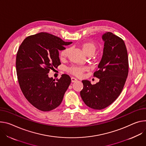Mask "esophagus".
<instances>
[{
    "instance_id": "34e87169",
    "label": "esophagus",
    "mask_w": 146,
    "mask_h": 146,
    "mask_svg": "<svg viewBox=\"0 0 146 146\" xmlns=\"http://www.w3.org/2000/svg\"><path fill=\"white\" fill-rule=\"evenodd\" d=\"M77 80V78H74V77H71V81H72V83L75 82H76Z\"/></svg>"
}]
</instances>
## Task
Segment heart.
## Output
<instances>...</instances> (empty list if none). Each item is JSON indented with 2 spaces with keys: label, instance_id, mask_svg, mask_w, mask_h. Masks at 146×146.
I'll list each match as a JSON object with an SVG mask.
<instances>
[{
  "label": "heart",
  "instance_id": "b5f03b06",
  "mask_svg": "<svg viewBox=\"0 0 146 146\" xmlns=\"http://www.w3.org/2000/svg\"><path fill=\"white\" fill-rule=\"evenodd\" d=\"M84 54L87 56H91L94 54V53L98 49L97 44L93 41H86L80 45ZM69 49L66 48L60 51L59 57L61 60L64 59L69 55ZM88 68L86 67H80V66H72L67 69V71L77 77H80L83 73L87 71Z\"/></svg>",
  "mask_w": 146,
  "mask_h": 146
}]
</instances>
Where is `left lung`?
I'll return each mask as SVG.
<instances>
[{"label":"left lung","instance_id":"left-lung-1","mask_svg":"<svg viewBox=\"0 0 146 146\" xmlns=\"http://www.w3.org/2000/svg\"><path fill=\"white\" fill-rule=\"evenodd\" d=\"M103 55L94 77L100 82L92 85L83 80L81 97L88 107L102 110L112 104L121 93L129 72L127 49L123 39L110 32L102 36Z\"/></svg>","mask_w":146,"mask_h":146}]
</instances>
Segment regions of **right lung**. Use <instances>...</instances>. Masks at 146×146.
I'll list each match as a JSON object with an SVG mask.
<instances>
[{"label": "right lung", "instance_id": "add662e5", "mask_svg": "<svg viewBox=\"0 0 146 146\" xmlns=\"http://www.w3.org/2000/svg\"><path fill=\"white\" fill-rule=\"evenodd\" d=\"M72 43L40 33L27 36L21 44L16 62L19 84L25 98L38 110L50 111L61 104L71 78L63 74L55 80L48 73L61 64L59 50Z\"/></svg>", "mask_w": 146, "mask_h": 146}]
</instances>
